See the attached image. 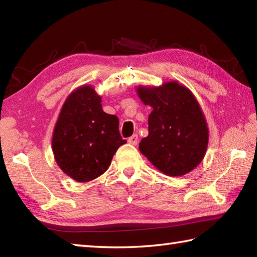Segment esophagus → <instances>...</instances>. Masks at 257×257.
<instances>
[{"label": "esophagus", "mask_w": 257, "mask_h": 257, "mask_svg": "<svg viewBox=\"0 0 257 257\" xmlns=\"http://www.w3.org/2000/svg\"><path fill=\"white\" fill-rule=\"evenodd\" d=\"M128 143L129 144H132V145H137V143H138V135H134V136H132V137H130L129 139H128Z\"/></svg>", "instance_id": "34e87169"}]
</instances>
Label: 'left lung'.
<instances>
[{
  "label": "left lung",
  "instance_id": "obj_1",
  "mask_svg": "<svg viewBox=\"0 0 257 257\" xmlns=\"http://www.w3.org/2000/svg\"><path fill=\"white\" fill-rule=\"evenodd\" d=\"M145 105L152 107L149 135L139 144L141 154L170 177L192 171L203 160L209 129L198 100L187 87L170 81L137 88Z\"/></svg>",
  "mask_w": 257,
  "mask_h": 257
}]
</instances>
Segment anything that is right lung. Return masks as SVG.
<instances>
[{
	"label": "right lung",
	"instance_id": "add662e5",
	"mask_svg": "<svg viewBox=\"0 0 257 257\" xmlns=\"http://www.w3.org/2000/svg\"><path fill=\"white\" fill-rule=\"evenodd\" d=\"M101 97L91 86L74 90L59 113L52 148L58 167L77 182H88L105 172L113 155L127 141L119 119L101 108Z\"/></svg>",
	"mask_w": 257,
	"mask_h": 257
}]
</instances>
